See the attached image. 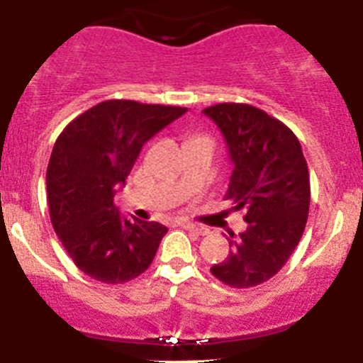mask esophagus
Masks as SVG:
<instances>
[{
  "mask_svg": "<svg viewBox=\"0 0 363 363\" xmlns=\"http://www.w3.org/2000/svg\"><path fill=\"white\" fill-rule=\"evenodd\" d=\"M178 225L184 227V229H187V230H191V233H194V234H196V236H203V234H207V229H203V227L196 225V223H192V221L179 220Z\"/></svg>",
  "mask_w": 363,
  "mask_h": 363,
  "instance_id": "34e87169",
  "label": "esophagus"
}]
</instances>
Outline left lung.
I'll list each match as a JSON object with an SVG mask.
<instances>
[{"mask_svg":"<svg viewBox=\"0 0 363 363\" xmlns=\"http://www.w3.org/2000/svg\"><path fill=\"white\" fill-rule=\"evenodd\" d=\"M218 125L234 169L225 198L245 211L247 229L211 272L223 284L247 289L264 284L287 264L307 223L309 169L287 125L245 104L203 108Z\"/></svg>","mask_w":363,"mask_h":363,"instance_id":"8db88e82","label":"left lung"}]
</instances>
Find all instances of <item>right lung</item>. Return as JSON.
<instances>
[{
  "label": "right lung",
  "instance_id": "1",
  "mask_svg": "<svg viewBox=\"0 0 363 363\" xmlns=\"http://www.w3.org/2000/svg\"><path fill=\"white\" fill-rule=\"evenodd\" d=\"M185 107L107 99L79 114L54 143L47 200L57 238L76 267L104 284H123L152 264L167 227L127 218L114 203L142 147Z\"/></svg>",
  "mask_w": 363,
  "mask_h": 363
}]
</instances>
